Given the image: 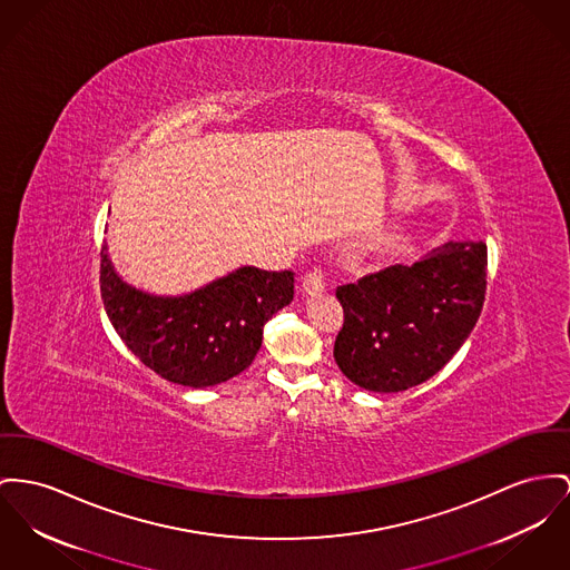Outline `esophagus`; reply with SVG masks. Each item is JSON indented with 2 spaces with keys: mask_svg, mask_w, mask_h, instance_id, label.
<instances>
[{
  "mask_svg": "<svg viewBox=\"0 0 570 570\" xmlns=\"http://www.w3.org/2000/svg\"><path fill=\"white\" fill-rule=\"evenodd\" d=\"M324 289H326V283H324V274H322V269H313V272H308V274L304 276V296H320Z\"/></svg>",
  "mask_w": 570,
  "mask_h": 570,
  "instance_id": "esophagus-1",
  "label": "esophagus"
}]
</instances>
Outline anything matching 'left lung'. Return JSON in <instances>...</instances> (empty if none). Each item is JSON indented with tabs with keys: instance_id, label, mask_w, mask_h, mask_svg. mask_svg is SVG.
Listing matches in <instances>:
<instances>
[{
	"instance_id": "left-lung-1",
	"label": "left lung",
	"mask_w": 570,
	"mask_h": 570,
	"mask_svg": "<svg viewBox=\"0 0 570 570\" xmlns=\"http://www.w3.org/2000/svg\"><path fill=\"white\" fill-rule=\"evenodd\" d=\"M487 294V244L448 242L413 266L343 285L335 361L374 393H397L441 372L471 335Z\"/></svg>"
}]
</instances>
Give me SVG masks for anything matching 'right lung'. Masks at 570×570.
Returning <instances> with one entry per match:
<instances>
[{"instance_id": "add662e5", "label": "right lung", "mask_w": 570, "mask_h": 570, "mask_svg": "<svg viewBox=\"0 0 570 570\" xmlns=\"http://www.w3.org/2000/svg\"><path fill=\"white\" fill-rule=\"evenodd\" d=\"M101 296L118 337L149 370L205 389L250 367L264 324L294 301V272L237 267L190 294L159 296L122 281L104 246Z\"/></svg>"}]
</instances>
